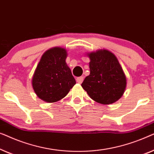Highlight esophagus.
<instances>
[{
    "mask_svg": "<svg viewBox=\"0 0 154 154\" xmlns=\"http://www.w3.org/2000/svg\"><path fill=\"white\" fill-rule=\"evenodd\" d=\"M76 81H77V83L82 84V82L84 81V77H77V79H76Z\"/></svg>",
    "mask_w": 154,
    "mask_h": 154,
    "instance_id": "34e87169",
    "label": "esophagus"
}]
</instances>
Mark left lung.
<instances>
[{"instance_id": "1", "label": "left lung", "mask_w": 154, "mask_h": 154, "mask_svg": "<svg viewBox=\"0 0 154 154\" xmlns=\"http://www.w3.org/2000/svg\"><path fill=\"white\" fill-rule=\"evenodd\" d=\"M88 56L90 75L82 82V88L97 103L109 105L117 101L124 93L126 78L115 55L103 49Z\"/></svg>"}]
</instances>
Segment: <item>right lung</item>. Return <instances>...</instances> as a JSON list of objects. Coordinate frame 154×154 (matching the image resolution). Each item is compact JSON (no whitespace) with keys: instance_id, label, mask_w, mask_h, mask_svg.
<instances>
[{"instance_id":"1","label":"right lung","mask_w":154,"mask_h":154,"mask_svg":"<svg viewBox=\"0 0 154 154\" xmlns=\"http://www.w3.org/2000/svg\"><path fill=\"white\" fill-rule=\"evenodd\" d=\"M66 50L54 47L47 50L39 62L32 79V85L40 99L54 103L64 98L76 84L66 63Z\"/></svg>"}]
</instances>
